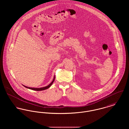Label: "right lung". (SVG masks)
I'll use <instances>...</instances> for the list:
<instances>
[{
    "mask_svg": "<svg viewBox=\"0 0 129 129\" xmlns=\"http://www.w3.org/2000/svg\"><path fill=\"white\" fill-rule=\"evenodd\" d=\"M55 76H54V79L53 80V81H52V82L49 84L48 86H45V87H40V88H34V87H27L26 86H25L24 85H23L25 87L27 88H28V89H31V90H36V91H42V90H46V89H48L49 88H50L51 87V86L52 85V84L53 83L54 80H55Z\"/></svg>",
    "mask_w": 129,
    "mask_h": 129,
    "instance_id": "1",
    "label": "right lung"
}]
</instances>
